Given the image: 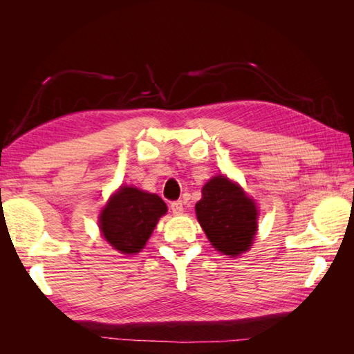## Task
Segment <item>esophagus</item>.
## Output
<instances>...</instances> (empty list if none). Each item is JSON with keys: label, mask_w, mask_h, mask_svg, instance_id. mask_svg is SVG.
I'll return each mask as SVG.
<instances>
[{"label": "esophagus", "mask_w": 354, "mask_h": 354, "mask_svg": "<svg viewBox=\"0 0 354 354\" xmlns=\"http://www.w3.org/2000/svg\"><path fill=\"white\" fill-rule=\"evenodd\" d=\"M171 211H173V214H176V216H178V214L183 212V202H181V201L171 202Z\"/></svg>", "instance_id": "obj_1"}]
</instances>
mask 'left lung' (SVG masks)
Here are the masks:
<instances>
[{"label": "left lung", "mask_w": 354, "mask_h": 354, "mask_svg": "<svg viewBox=\"0 0 354 354\" xmlns=\"http://www.w3.org/2000/svg\"><path fill=\"white\" fill-rule=\"evenodd\" d=\"M195 209L199 224L217 251L236 257L250 250L259 212L236 183L224 176L211 178L202 187Z\"/></svg>", "instance_id": "1"}]
</instances>
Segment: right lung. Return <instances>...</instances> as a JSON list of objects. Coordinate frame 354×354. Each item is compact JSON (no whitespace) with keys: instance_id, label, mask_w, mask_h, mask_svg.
I'll return each mask as SVG.
<instances>
[{"instance_id":"add662e5","label":"right lung","mask_w":354,"mask_h":354,"mask_svg":"<svg viewBox=\"0 0 354 354\" xmlns=\"http://www.w3.org/2000/svg\"><path fill=\"white\" fill-rule=\"evenodd\" d=\"M165 212V202L158 195L124 186L102 211L100 230L115 250L136 254L146 245Z\"/></svg>"}]
</instances>
